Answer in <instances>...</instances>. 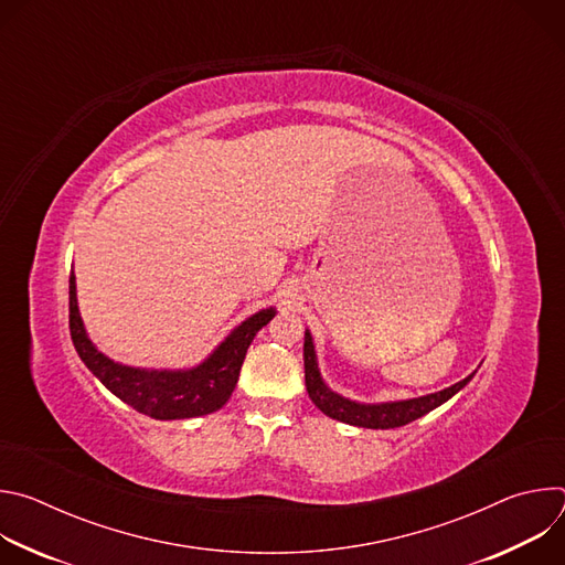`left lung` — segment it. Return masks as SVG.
<instances>
[{
	"label": "left lung",
	"mask_w": 565,
	"mask_h": 565,
	"mask_svg": "<svg viewBox=\"0 0 565 565\" xmlns=\"http://www.w3.org/2000/svg\"><path fill=\"white\" fill-rule=\"evenodd\" d=\"M303 373H306L308 397L312 399V405L321 414H327L329 418L353 425V427L395 429L402 425H409V423L423 418L425 414L438 409L440 405H445L449 397H454L460 388H465L469 384V380L473 377L476 371L469 373L465 380H460L443 391H436V393L407 397V399H388V402H360V399H351V397L333 391L327 384L324 375H321V371H319L312 335L306 329V333H303Z\"/></svg>",
	"instance_id": "8db88e82"
}]
</instances>
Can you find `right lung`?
Instances as JSON below:
<instances>
[{
  "label": "right lung",
  "instance_id": "add662e5",
  "mask_svg": "<svg viewBox=\"0 0 565 565\" xmlns=\"http://www.w3.org/2000/svg\"><path fill=\"white\" fill-rule=\"evenodd\" d=\"M275 315L277 308L268 306L246 317L194 366H129L111 360L92 342L79 317L75 275L68 277V329L79 360L125 405L156 420H185L218 412L236 386L248 347Z\"/></svg>",
  "mask_w": 565,
  "mask_h": 565
}]
</instances>
